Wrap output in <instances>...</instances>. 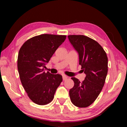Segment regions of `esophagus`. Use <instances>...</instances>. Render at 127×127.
Masks as SVG:
<instances>
[{
	"instance_id": "obj_1",
	"label": "esophagus",
	"mask_w": 127,
	"mask_h": 127,
	"mask_svg": "<svg viewBox=\"0 0 127 127\" xmlns=\"http://www.w3.org/2000/svg\"><path fill=\"white\" fill-rule=\"evenodd\" d=\"M68 77L67 76H63V81L66 80V79H68Z\"/></svg>"
}]
</instances>
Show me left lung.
Listing matches in <instances>:
<instances>
[{
  "label": "left lung",
  "instance_id": "8db88e82",
  "mask_svg": "<svg viewBox=\"0 0 127 127\" xmlns=\"http://www.w3.org/2000/svg\"><path fill=\"white\" fill-rule=\"evenodd\" d=\"M69 40L79 55V64L86 75L81 82L75 77L73 87L69 90L73 104L78 107L91 105L99 95L108 70V59L102 47L92 38L84 35H69Z\"/></svg>",
  "mask_w": 127,
  "mask_h": 127
}]
</instances>
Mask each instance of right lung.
I'll return each mask as SVG.
<instances>
[{
	"mask_svg": "<svg viewBox=\"0 0 127 127\" xmlns=\"http://www.w3.org/2000/svg\"><path fill=\"white\" fill-rule=\"evenodd\" d=\"M65 38V35L42 34L27 40L20 49L17 67L21 83L36 104L44 105L52 101L63 80L61 74L45 73L44 68Z\"/></svg>",
	"mask_w": 127,
	"mask_h": 127,
	"instance_id": "right-lung-1",
	"label": "right lung"
}]
</instances>
